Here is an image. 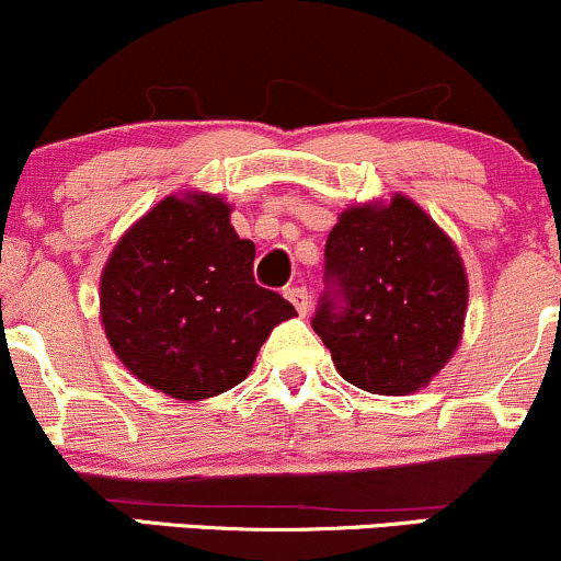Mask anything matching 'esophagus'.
I'll list each match as a JSON object with an SVG mask.
<instances>
[{"instance_id": "esophagus-1", "label": "esophagus", "mask_w": 561, "mask_h": 561, "mask_svg": "<svg viewBox=\"0 0 561 561\" xmlns=\"http://www.w3.org/2000/svg\"><path fill=\"white\" fill-rule=\"evenodd\" d=\"M285 298L293 302L295 311H298L300 317H306L308 308H311V295H308L306 287H289L285 293Z\"/></svg>"}]
</instances>
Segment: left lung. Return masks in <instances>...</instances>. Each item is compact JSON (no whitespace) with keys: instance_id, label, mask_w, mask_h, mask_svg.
<instances>
[{"instance_id":"1","label":"left lung","mask_w":561,"mask_h":561,"mask_svg":"<svg viewBox=\"0 0 561 561\" xmlns=\"http://www.w3.org/2000/svg\"><path fill=\"white\" fill-rule=\"evenodd\" d=\"M334 293L313 330L340 377L377 396H409L461 343L469 282L450 237L411 197L347 205L324 250Z\"/></svg>"}]
</instances>
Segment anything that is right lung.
I'll return each mask as SVG.
<instances>
[{
  "label": "right lung",
  "mask_w": 561,
  "mask_h": 561,
  "mask_svg": "<svg viewBox=\"0 0 561 561\" xmlns=\"http://www.w3.org/2000/svg\"><path fill=\"white\" fill-rule=\"evenodd\" d=\"M231 205L179 192L115 242L100 276V321L121 364L147 388L203 401L240 385L282 321L298 317L253 279L255 244Z\"/></svg>",
  "instance_id": "add662e5"
}]
</instances>
